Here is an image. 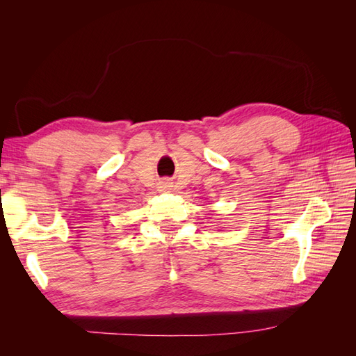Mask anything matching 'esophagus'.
Wrapping results in <instances>:
<instances>
[{"label": "esophagus", "mask_w": 356, "mask_h": 356, "mask_svg": "<svg viewBox=\"0 0 356 356\" xmlns=\"http://www.w3.org/2000/svg\"><path fill=\"white\" fill-rule=\"evenodd\" d=\"M161 186H163V187H169V182H168V181H163V182H161Z\"/></svg>", "instance_id": "1"}]
</instances>
